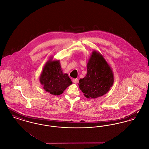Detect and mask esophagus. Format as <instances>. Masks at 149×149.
Returning <instances> with one entry per match:
<instances>
[{
	"label": "esophagus",
	"instance_id": "34e87169",
	"mask_svg": "<svg viewBox=\"0 0 149 149\" xmlns=\"http://www.w3.org/2000/svg\"><path fill=\"white\" fill-rule=\"evenodd\" d=\"M72 81H73L75 84H77V83H78V81H79V80H78V79H72Z\"/></svg>",
	"mask_w": 149,
	"mask_h": 149
}]
</instances>
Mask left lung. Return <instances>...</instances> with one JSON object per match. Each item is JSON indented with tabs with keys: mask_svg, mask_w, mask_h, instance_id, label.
<instances>
[{
	"mask_svg": "<svg viewBox=\"0 0 149 149\" xmlns=\"http://www.w3.org/2000/svg\"><path fill=\"white\" fill-rule=\"evenodd\" d=\"M87 73L79 80V88L88 98H96L106 94L114 82L113 72L103 56L93 51L87 64Z\"/></svg>",
	"mask_w": 149,
	"mask_h": 149,
	"instance_id": "8db88e82",
	"label": "left lung"
}]
</instances>
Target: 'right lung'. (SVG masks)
I'll use <instances>...</instances> for the list:
<instances>
[{
  "mask_svg": "<svg viewBox=\"0 0 149 149\" xmlns=\"http://www.w3.org/2000/svg\"><path fill=\"white\" fill-rule=\"evenodd\" d=\"M40 81L43 89L55 95L61 94L72 81L68 74H64L59 61L49 60L43 68Z\"/></svg>",
  "mask_w": 149,
  "mask_h": 149,
  "instance_id": "add662e5",
  "label": "right lung"
}]
</instances>
